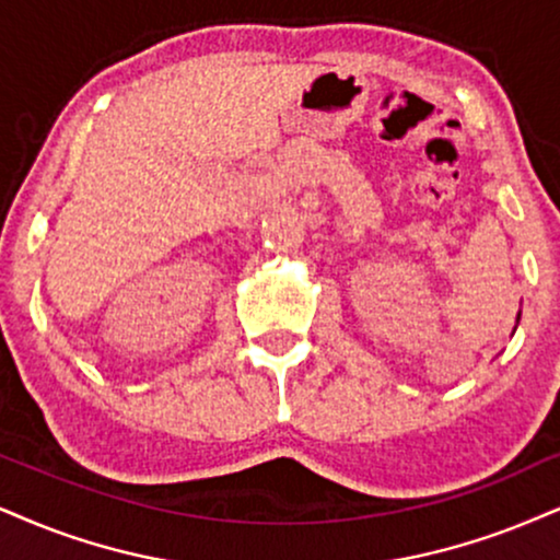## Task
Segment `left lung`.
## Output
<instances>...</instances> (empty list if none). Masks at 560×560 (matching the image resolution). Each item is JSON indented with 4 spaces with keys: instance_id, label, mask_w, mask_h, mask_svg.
<instances>
[{
    "instance_id": "1",
    "label": "left lung",
    "mask_w": 560,
    "mask_h": 560,
    "mask_svg": "<svg viewBox=\"0 0 560 560\" xmlns=\"http://www.w3.org/2000/svg\"><path fill=\"white\" fill-rule=\"evenodd\" d=\"M516 322H520V319H516Z\"/></svg>"
}]
</instances>
